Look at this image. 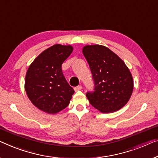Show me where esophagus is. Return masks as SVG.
Returning a JSON list of instances; mask_svg holds the SVG:
<instances>
[{"mask_svg":"<svg viewBox=\"0 0 158 158\" xmlns=\"http://www.w3.org/2000/svg\"><path fill=\"white\" fill-rule=\"evenodd\" d=\"M81 89H82V86L81 85H79V86H77L75 87L74 91H78L81 90Z\"/></svg>","mask_w":158,"mask_h":158,"instance_id":"obj_1","label":"esophagus"}]
</instances>
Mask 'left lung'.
<instances>
[{
	"label": "left lung",
	"mask_w": 158,
	"mask_h": 158,
	"mask_svg": "<svg viewBox=\"0 0 158 158\" xmlns=\"http://www.w3.org/2000/svg\"><path fill=\"white\" fill-rule=\"evenodd\" d=\"M90 67L94 91L86 94L91 105L102 113L121 109L133 89L131 73L124 62L106 47L86 45L82 50Z\"/></svg>",
	"instance_id": "left-lung-1"
}]
</instances>
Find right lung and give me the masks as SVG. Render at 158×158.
<instances>
[{
    "label": "right lung",
    "mask_w": 158,
    "mask_h": 158,
    "mask_svg": "<svg viewBox=\"0 0 158 158\" xmlns=\"http://www.w3.org/2000/svg\"><path fill=\"white\" fill-rule=\"evenodd\" d=\"M72 51L71 45L55 44L37 56L28 68L25 91L42 111L55 114L69 105L74 90L62 74V64Z\"/></svg>",
    "instance_id": "right-lung-1"
}]
</instances>
